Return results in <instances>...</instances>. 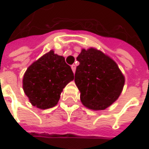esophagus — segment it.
<instances>
[{"label": "esophagus", "instance_id": "1", "mask_svg": "<svg viewBox=\"0 0 149 149\" xmlns=\"http://www.w3.org/2000/svg\"><path fill=\"white\" fill-rule=\"evenodd\" d=\"M71 69H72L73 72L74 73V72H75V70H76V65H75V64H72V65H71Z\"/></svg>", "mask_w": 149, "mask_h": 149}]
</instances>
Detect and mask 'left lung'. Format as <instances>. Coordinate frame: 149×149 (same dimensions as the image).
<instances>
[{
	"label": "left lung",
	"mask_w": 149,
	"mask_h": 149,
	"mask_svg": "<svg viewBox=\"0 0 149 149\" xmlns=\"http://www.w3.org/2000/svg\"><path fill=\"white\" fill-rule=\"evenodd\" d=\"M74 82L82 104L101 111L111 106L123 90L125 77L115 61L95 48L83 49L77 57Z\"/></svg>",
	"instance_id": "1"
}]
</instances>
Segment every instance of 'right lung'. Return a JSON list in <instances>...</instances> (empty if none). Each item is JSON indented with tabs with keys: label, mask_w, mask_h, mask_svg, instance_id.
Wrapping results in <instances>:
<instances>
[{
	"label": "right lung",
	"mask_w": 149,
	"mask_h": 149,
	"mask_svg": "<svg viewBox=\"0 0 149 149\" xmlns=\"http://www.w3.org/2000/svg\"><path fill=\"white\" fill-rule=\"evenodd\" d=\"M73 79L74 73L64 58L50 50L26 69L22 88L33 107L45 110L58 104L63 89Z\"/></svg>",
	"instance_id": "obj_1"
}]
</instances>
